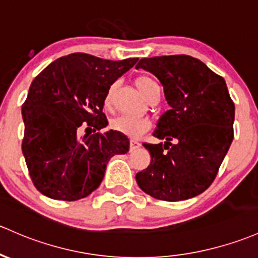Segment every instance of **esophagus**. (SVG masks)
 Masks as SVG:
<instances>
[{
  "mask_svg": "<svg viewBox=\"0 0 258 258\" xmlns=\"http://www.w3.org/2000/svg\"><path fill=\"white\" fill-rule=\"evenodd\" d=\"M141 144L137 140H130V150H135V149L140 148Z\"/></svg>",
  "mask_w": 258,
  "mask_h": 258,
  "instance_id": "34e87169",
  "label": "esophagus"
}]
</instances>
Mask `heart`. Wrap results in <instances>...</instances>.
Here are the masks:
<instances>
[{"label": "heart", "instance_id": "1", "mask_svg": "<svg viewBox=\"0 0 258 258\" xmlns=\"http://www.w3.org/2000/svg\"><path fill=\"white\" fill-rule=\"evenodd\" d=\"M137 86L140 90V92L146 97V99H149V97L151 96V93L154 92L156 88H159L156 82L150 77H139L137 80ZM115 88V84L110 85L109 88L107 90L106 96H104V106L108 107L110 106V102H112V96L113 91ZM150 120L145 117H133V115H126V114H120L118 117H115L112 120V128L117 132L124 133V134L130 135V137H140L141 134L146 132V130L150 129Z\"/></svg>", "mask_w": 258, "mask_h": 258}]
</instances>
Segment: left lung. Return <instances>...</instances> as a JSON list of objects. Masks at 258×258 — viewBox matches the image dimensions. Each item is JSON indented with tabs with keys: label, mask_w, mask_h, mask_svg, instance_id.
Listing matches in <instances>:
<instances>
[{
	"label": "left lung",
	"mask_w": 258,
	"mask_h": 258,
	"mask_svg": "<svg viewBox=\"0 0 258 258\" xmlns=\"http://www.w3.org/2000/svg\"><path fill=\"white\" fill-rule=\"evenodd\" d=\"M137 69L160 80L171 106L154 132L165 144H143L151 162L137 173L138 184L166 202L201 195L215 179L234 139L235 104L225 80L188 55L141 59Z\"/></svg>",
	"instance_id": "left-lung-1"
}]
</instances>
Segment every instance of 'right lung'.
<instances>
[{
    "label": "right lung",
    "instance_id": "1",
    "mask_svg": "<svg viewBox=\"0 0 258 258\" xmlns=\"http://www.w3.org/2000/svg\"><path fill=\"white\" fill-rule=\"evenodd\" d=\"M138 60L74 52L33 80L22 106V151L41 195L66 202L85 198L99 187L110 157L128 152L126 135L101 132L108 124L102 109L109 86ZM82 127L94 133L80 137Z\"/></svg>",
    "mask_w": 258,
    "mask_h": 258
}]
</instances>
